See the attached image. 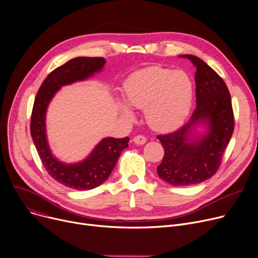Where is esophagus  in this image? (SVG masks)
Here are the masks:
<instances>
[{
    "mask_svg": "<svg viewBox=\"0 0 258 258\" xmlns=\"http://www.w3.org/2000/svg\"><path fill=\"white\" fill-rule=\"evenodd\" d=\"M134 142L136 143V144H138V145H142V144H144L145 142H146V137L145 136H143V135H137V136H135L134 137Z\"/></svg>",
    "mask_w": 258,
    "mask_h": 258,
    "instance_id": "esophagus-1",
    "label": "esophagus"
}]
</instances>
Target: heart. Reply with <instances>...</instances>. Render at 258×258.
<instances>
[{"label": "heart", "mask_w": 258, "mask_h": 258, "mask_svg": "<svg viewBox=\"0 0 258 258\" xmlns=\"http://www.w3.org/2000/svg\"><path fill=\"white\" fill-rule=\"evenodd\" d=\"M126 102L144 108L147 123L157 131H170L183 123L190 111L194 86L185 72L151 67L132 74L125 81ZM119 110L127 119L134 115L124 103Z\"/></svg>", "instance_id": "obj_1"}]
</instances>
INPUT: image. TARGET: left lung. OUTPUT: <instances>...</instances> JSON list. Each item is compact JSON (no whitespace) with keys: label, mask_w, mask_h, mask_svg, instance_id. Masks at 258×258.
I'll return each instance as SVG.
<instances>
[{"label":"left lung","mask_w":258,"mask_h":258,"mask_svg":"<svg viewBox=\"0 0 258 258\" xmlns=\"http://www.w3.org/2000/svg\"><path fill=\"white\" fill-rule=\"evenodd\" d=\"M197 67V106L179 130L158 135L164 157L157 167L159 177L173 186L199 184L210 179L221 166L222 158L234 131V115L229 90L223 78L205 61L194 55H182ZM208 123L201 140L190 137L198 123Z\"/></svg>","instance_id":"8db88e82"}]
</instances>
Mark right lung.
Instances as JSON below:
<instances>
[{"label": "right lung", "instance_id": "obj_1", "mask_svg": "<svg viewBox=\"0 0 258 258\" xmlns=\"http://www.w3.org/2000/svg\"><path fill=\"white\" fill-rule=\"evenodd\" d=\"M104 62L102 57H76L56 68L39 87L31 113V137L45 169L51 178L76 190H90L102 184L114 169L122 151L128 147L130 138H105L83 162L64 164L54 158L49 150L45 128L46 111L61 86L90 77L100 71Z\"/></svg>", "mask_w": 258, "mask_h": 258}]
</instances>
